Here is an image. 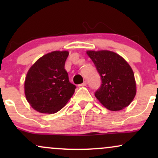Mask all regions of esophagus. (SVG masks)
<instances>
[{"instance_id": "obj_1", "label": "esophagus", "mask_w": 158, "mask_h": 158, "mask_svg": "<svg viewBox=\"0 0 158 158\" xmlns=\"http://www.w3.org/2000/svg\"><path fill=\"white\" fill-rule=\"evenodd\" d=\"M87 85V81H85L83 83H81V84L79 85V87H82V86H85V85Z\"/></svg>"}]
</instances>
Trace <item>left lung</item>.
<instances>
[{
    "mask_svg": "<svg viewBox=\"0 0 158 158\" xmlns=\"http://www.w3.org/2000/svg\"><path fill=\"white\" fill-rule=\"evenodd\" d=\"M101 77L102 84L95 97L110 110H119L132 102L136 95L134 72L128 62L116 52L109 50H88Z\"/></svg>",
    "mask_w": 158,
    "mask_h": 158,
    "instance_id": "left-lung-1",
    "label": "left lung"
}]
</instances>
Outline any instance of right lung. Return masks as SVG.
<instances>
[{
    "mask_svg": "<svg viewBox=\"0 0 158 158\" xmlns=\"http://www.w3.org/2000/svg\"><path fill=\"white\" fill-rule=\"evenodd\" d=\"M68 51H53L35 61L27 74L24 92L32 108L43 114L60 110L77 87L69 81L64 64Z\"/></svg>",
    "mask_w": 158,
    "mask_h": 158,
    "instance_id": "1",
    "label": "right lung"
}]
</instances>
